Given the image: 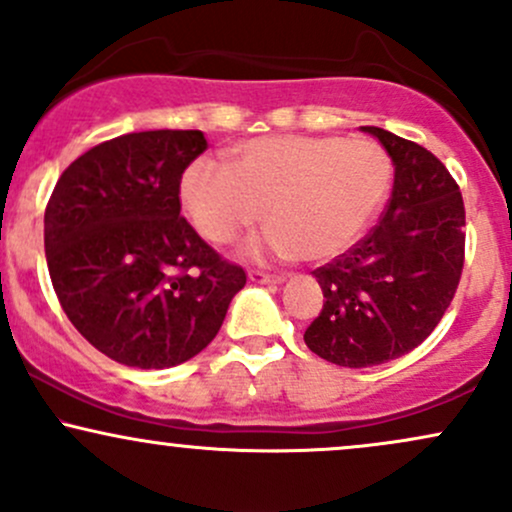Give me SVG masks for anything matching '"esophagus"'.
Instances as JSON below:
<instances>
[{"label":"esophagus","instance_id":"obj_1","mask_svg":"<svg viewBox=\"0 0 512 512\" xmlns=\"http://www.w3.org/2000/svg\"><path fill=\"white\" fill-rule=\"evenodd\" d=\"M250 281H255V284H281L284 281V276L281 274H272V272H262V269H250Z\"/></svg>","mask_w":512,"mask_h":512}]
</instances>
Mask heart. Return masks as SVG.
<instances>
[{"mask_svg":"<svg viewBox=\"0 0 512 512\" xmlns=\"http://www.w3.org/2000/svg\"><path fill=\"white\" fill-rule=\"evenodd\" d=\"M392 166L370 139L276 134L231 151V166L197 158L180 180L190 221L216 245L269 221L248 243V255L272 252L330 260L349 248L378 214Z\"/></svg>","mask_w":512,"mask_h":512,"instance_id":"b5f03b06","label":"heart"}]
</instances>
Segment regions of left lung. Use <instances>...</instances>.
Segmentation results:
<instances>
[{
	"label": "left lung",
	"instance_id": "obj_1",
	"mask_svg": "<svg viewBox=\"0 0 512 512\" xmlns=\"http://www.w3.org/2000/svg\"><path fill=\"white\" fill-rule=\"evenodd\" d=\"M363 129L395 161V185L368 236L313 272L325 305L303 334L313 354L344 368L416 349L448 310L464 267V202L448 168L409 139Z\"/></svg>",
	"mask_w": 512,
	"mask_h": 512
}]
</instances>
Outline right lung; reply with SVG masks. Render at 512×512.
<instances>
[{
	"instance_id": "obj_1",
	"label": "right lung",
	"mask_w": 512,
	"mask_h": 512,
	"mask_svg": "<svg viewBox=\"0 0 512 512\" xmlns=\"http://www.w3.org/2000/svg\"><path fill=\"white\" fill-rule=\"evenodd\" d=\"M199 129H151L81 154L45 207L52 289L88 344L134 368L197 356L248 276L180 216Z\"/></svg>"
}]
</instances>
